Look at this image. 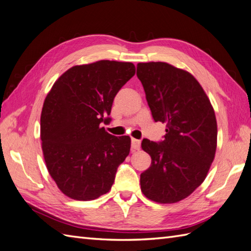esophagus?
I'll return each mask as SVG.
<instances>
[{"instance_id": "34e87169", "label": "esophagus", "mask_w": 251, "mask_h": 251, "mask_svg": "<svg viewBox=\"0 0 251 251\" xmlns=\"http://www.w3.org/2000/svg\"><path fill=\"white\" fill-rule=\"evenodd\" d=\"M131 145H132V148L134 150H138L140 148V140L139 139H135V138H132Z\"/></svg>"}]
</instances>
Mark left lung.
Segmentation results:
<instances>
[{
    "label": "left lung",
    "mask_w": 251,
    "mask_h": 251,
    "mask_svg": "<svg viewBox=\"0 0 251 251\" xmlns=\"http://www.w3.org/2000/svg\"><path fill=\"white\" fill-rule=\"evenodd\" d=\"M154 121L166 124L161 142L143 139L151 166L140 175V188L158 203H174L202 183L215 156L217 124L209 98L191 73L167 63L137 65Z\"/></svg>",
    "instance_id": "obj_1"
}]
</instances>
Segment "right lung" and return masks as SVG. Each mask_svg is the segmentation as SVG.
Segmentation results:
<instances>
[{
    "mask_svg": "<svg viewBox=\"0 0 251 251\" xmlns=\"http://www.w3.org/2000/svg\"><path fill=\"white\" fill-rule=\"evenodd\" d=\"M135 75L132 63L99 60L75 66L54 83L40 117V138L48 172L66 196L94 200L106 194L131 138L108 134L113 101Z\"/></svg>",
    "mask_w": 251,
    "mask_h": 251,
    "instance_id": "1",
    "label": "right lung"
}]
</instances>
